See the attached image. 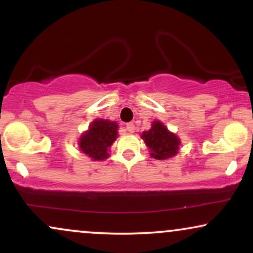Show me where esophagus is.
Returning a JSON list of instances; mask_svg holds the SVG:
<instances>
[{"mask_svg": "<svg viewBox=\"0 0 253 253\" xmlns=\"http://www.w3.org/2000/svg\"><path fill=\"white\" fill-rule=\"evenodd\" d=\"M126 129H127V132H129V133L134 132V129H135L134 124H127L126 125Z\"/></svg>", "mask_w": 253, "mask_h": 253, "instance_id": "esophagus-1", "label": "esophagus"}]
</instances>
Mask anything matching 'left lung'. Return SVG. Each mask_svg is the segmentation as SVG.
Wrapping results in <instances>:
<instances>
[{"mask_svg": "<svg viewBox=\"0 0 253 253\" xmlns=\"http://www.w3.org/2000/svg\"><path fill=\"white\" fill-rule=\"evenodd\" d=\"M141 138L151 150V157L156 159L170 158L178 151L179 139L170 133L161 121H155L151 129L143 132Z\"/></svg>", "mask_w": 253, "mask_h": 253, "instance_id": "1", "label": "left lung"}]
</instances>
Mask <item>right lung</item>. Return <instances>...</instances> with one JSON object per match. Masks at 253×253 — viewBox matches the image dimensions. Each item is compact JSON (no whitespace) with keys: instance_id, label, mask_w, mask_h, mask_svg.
<instances>
[{"instance_id":"add662e5","label":"right lung","mask_w":253,"mask_h":253,"mask_svg":"<svg viewBox=\"0 0 253 253\" xmlns=\"http://www.w3.org/2000/svg\"><path fill=\"white\" fill-rule=\"evenodd\" d=\"M118 135V124L115 121L97 119L90 125L89 130L80 139V149L94 161L108 157V149Z\"/></svg>"}]
</instances>
